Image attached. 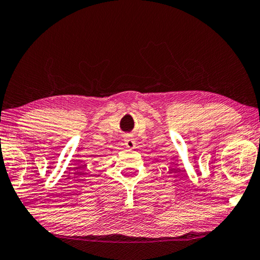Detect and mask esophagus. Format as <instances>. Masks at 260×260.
Returning a JSON list of instances; mask_svg holds the SVG:
<instances>
[{
	"instance_id": "esophagus-1",
	"label": "esophagus",
	"mask_w": 260,
	"mask_h": 260,
	"mask_svg": "<svg viewBox=\"0 0 260 260\" xmlns=\"http://www.w3.org/2000/svg\"><path fill=\"white\" fill-rule=\"evenodd\" d=\"M124 145L128 147V148H134V147L136 146V141H135V139L130 138V137H126V138L124 139Z\"/></svg>"
}]
</instances>
